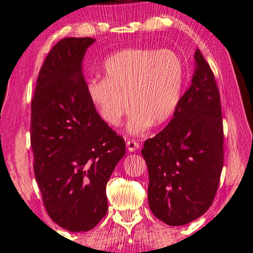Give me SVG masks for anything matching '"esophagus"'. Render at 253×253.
<instances>
[{
	"instance_id": "1",
	"label": "esophagus",
	"mask_w": 253,
	"mask_h": 253,
	"mask_svg": "<svg viewBox=\"0 0 253 253\" xmlns=\"http://www.w3.org/2000/svg\"><path fill=\"white\" fill-rule=\"evenodd\" d=\"M139 147H140V143L138 141H135V140H129V141H126V148L129 151L138 150Z\"/></svg>"
}]
</instances>
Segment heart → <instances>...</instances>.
Returning a JSON list of instances; mask_svg holds the SVG:
<instances>
[{
  "mask_svg": "<svg viewBox=\"0 0 253 253\" xmlns=\"http://www.w3.org/2000/svg\"><path fill=\"white\" fill-rule=\"evenodd\" d=\"M104 79H91L87 94L105 123L118 126L131 112L127 130L140 134L175 112L184 84V65L170 49L130 48L105 61Z\"/></svg>",
  "mask_w": 253,
  "mask_h": 253,
  "instance_id": "1",
  "label": "heart"
}]
</instances>
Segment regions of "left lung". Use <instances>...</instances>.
Wrapping results in <instances>:
<instances>
[{
	"mask_svg": "<svg viewBox=\"0 0 253 253\" xmlns=\"http://www.w3.org/2000/svg\"><path fill=\"white\" fill-rule=\"evenodd\" d=\"M190 88L169 124L147 139L149 208L169 226H181L208 211L224 164V130L215 76L199 49Z\"/></svg>",
	"mask_w": 253,
	"mask_h": 253,
	"instance_id": "1",
	"label": "left lung"
}]
</instances>
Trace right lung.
I'll list each match as a JSON object with an SVG mask.
<instances>
[{
	"mask_svg": "<svg viewBox=\"0 0 253 253\" xmlns=\"http://www.w3.org/2000/svg\"><path fill=\"white\" fill-rule=\"evenodd\" d=\"M94 38L67 37L42 63L32 100L30 145L45 209L70 232L94 228L107 212L106 184L126 154L87 94L84 52Z\"/></svg>",
	"mask_w": 253,
	"mask_h": 253,
	"instance_id": "right-lung-1",
	"label": "right lung"
}]
</instances>
